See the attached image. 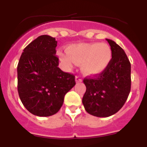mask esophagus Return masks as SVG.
<instances>
[{"instance_id": "1", "label": "esophagus", "mask_w": 147, "mask_h": 147, "mask_svg": "<svg viewBox=\"0 0 147 147\" xmlns=\"http://www.w3.org/2000/svg\"><path fill=\"white\" fill-rule=\"evenodd\" d=\"M75 80H76V83L82 82V78L80 77V76H76V77H75Z\"/></svg>"}]
</instances>
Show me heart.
<instances>
[{"label": "heart", "instance_id": "obj_1", "mask_svg": "<svg viewBox=\"0 0 147 147\" xmlns=\"http://www.w3.org/2000/svg\"><path fill=\"white\" fill-rule=\"evenodd\" d=\"M62 62L67 67L74 62L81 65L84 74L94 76L103 72L112 60V51L107 44L98 42H80L67 48V52L59 51Z\"/></svg>", "mask_w": 147, "mask_h": 147}]
</instances>
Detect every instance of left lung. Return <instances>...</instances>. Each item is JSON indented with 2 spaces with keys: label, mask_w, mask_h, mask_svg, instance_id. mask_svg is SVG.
<instances>
[{
  "label": "left lung",
  "mask_w": 147,
  "mask_h": 147,
  "mask_svg": "<svg viewBox=\"0 0 147 147\" xmlns=\"http://www.w3.org/2000/svg\"><path fill=\"white\" fill-rule=\"evenodd\" d=\"M112 51V60L98 76L85 78L86 92L82 104L89 114L108 117L123 107L131 88V65L124 51L113 40L106 39Z\"/></svg>",
  "instance_id": "8db88e82"
}]
</instances>
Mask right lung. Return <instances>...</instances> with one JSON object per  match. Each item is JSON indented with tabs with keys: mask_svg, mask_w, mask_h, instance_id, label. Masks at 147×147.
<instances>
[{
	"mask_svg": "<svg viewBox=\"0 0 147 147\" xmlns=\"http://www.w3.org/2000/svg\"><path fill=\"white\" fill-rule=\"evenodd\" d=\"M57 45L54 37L41 35L24 49L18 62V94L27 110L37 116L57 113L76 85L75 76L58 67Z\"/></svg>",
	"mask_w": 147,
	"mask_h": 147,
	"instance_id": "obj_1",
	"label": "right lung"
}]
</instances>
